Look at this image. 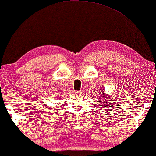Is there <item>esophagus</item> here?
Returning <instances> with one entry per match:
<instances>
[{"instance_id":"esophagus-1","label":"esophagus","mask_w":156,"mask_h":156,"mask_svg":"<svg viewBox=\"0 0 156 156\" xmlns=\"http://www.w3.org/2000/svg\"><path fill=\"white\" fill-rule=\"evenodd\" d=\"M81 93L80 91H74V94L75 95H78V94H80Z\"/></svg>"}]
</instances>
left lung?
Segmentation results:
<instances>
[{
  "mask_svg": "<svg viewBox=\"0 0 156 156\" xmlns=\"http://www.w3.org/2000/svg\"><path fill=\"white\" fill-rule=\"evenodd\" d=\"M102 92H103V91H102ZM102 94V97H104L105 96V94ZM109 98H110V97H109ZM105 99V98H104Z\"/></svg>",
  "mask_w": 156,
  "mask_h": 156,
  "instance_id": "1",
  "label": "left lung"
}]
</instances>
